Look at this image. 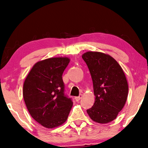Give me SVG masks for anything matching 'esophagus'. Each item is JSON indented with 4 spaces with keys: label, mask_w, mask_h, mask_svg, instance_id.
Returning <instances> with one entry per match:
<instances>
[{
    "label": "esophagus",
    "mask_w": 148,
    "mask_h": 148,
    "mask_svg": "<svg viewBox=\"0 0 148 148\" xmlns=\"http://www.w3.org/2000/svg\"><path fill=\"white\" fill-rule=\"evenodd\" d=\"M82 95H80L79 97H75V100H76V102H78V101H79V100L82 99Z\"/></svg>",
    "instance_id": "obj_1"
}]
</instances>
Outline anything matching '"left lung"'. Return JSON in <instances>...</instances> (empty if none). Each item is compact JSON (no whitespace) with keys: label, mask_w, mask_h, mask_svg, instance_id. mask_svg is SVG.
I'll use <instances>...</instances> for the list:
<instances>
[{"label":"left lung","mask_w":148,"mask_h":148,"mask_svg":"<svg viewBox=\"0 0 148 148\" xmlns=\"http://www.w3.org/2000/svg\"><path fill=\"white\" fill-rule=\"evenodd\" d=\"M82 58L93 84L95 103L87 112L92 121L105 124L114 121L127 101L129 86L121 66L108 54L87 51Z\"/></svg>","instance_id":"8db88e82"}]
</instances>
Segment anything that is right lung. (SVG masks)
I'll return each instance as SVG.
<instances>
[{
    "label": "right lung",
    "instance_id": "right-lung-1",
    "mask_svg": "<svg viewBox=\"0 0 148 148\" xmlns=\"http://www.w3.org/2000/svg\"><path fill=\"white\" fill-rule=\"evenodd\" d=\"M71 59L51 57L34 64L25 79L23 95L32 118L47 129L66 122L73 105L64 93L62 75Z\"/></svg>",
    "mask_w": 148,
    "mask_h": 148
}]
</instances>
